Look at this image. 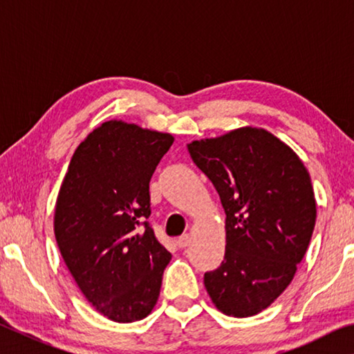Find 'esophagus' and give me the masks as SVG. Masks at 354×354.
Instances as JSON below:
<instances>
[{
    "label": "esophagus",
    "instance_id": "esophagus-1",
    "mask_svg": "<svg viewBox=\"0 0 354 354\" xmlns=\"http://www.w3.org/2000/svg\"><path fill=\"white\" fill-rule=\"evenodd\" d=\"M176 243H178L179 248H185V247H187V245L190 243V236H189V234L179 236V237L176 239Z\"/></svg>",
    "mask_w": 354,
    "mask_h": 354
}]
</instances>
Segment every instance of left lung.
Returning <instances> with one entry per match:
<instances>
[{"instance_id":"left-lung-1","label":"left lung","mask_w":354,"mask_h":354,"mask_svg":"<svg viewBox=\"0 0 354 354\" xmlns=\"http://www.w3.org/2000/svg\"><path fill=\"white\" fill-rule=\"evenodd\" d=\"M226 214V251L205 286L218 310L251 317L270 306L297 272L315 226L310 176L266 129L241 128L187 145Z\"/></svg>"}]
</instances>
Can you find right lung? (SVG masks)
<instances>
[{
	"label": "right lung",
	"instance_id": "right-lung-1",
	"mask_svg": "<svg viewBox=\"0 0 354 354\" xmlns=\"http://www.w3.org/2000/svg\"><path fill=\"white\" fill-rule=\"evenodd\" d=\"M170 134L111 120L76 148L59 190L57 247L84 297L118 323L145 319L171 254L147 218L149 179Z\"/></svg>",
	"mask_w": 354,
	"mask_h": 354
}]
</instances>
